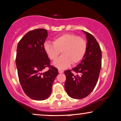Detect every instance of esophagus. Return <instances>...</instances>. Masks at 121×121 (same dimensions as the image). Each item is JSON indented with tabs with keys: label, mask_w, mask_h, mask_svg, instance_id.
Listing matches in <instances>:
<instances>
[{
	"label": "esophagus",
	"mask_w": 121,
	"mask_h": 121,
	"mask_svg": "<svg viewBox=\"0 0 121 121\" xmlns=\"http://www.w3.org/2000/svg\"><path fill=\"white\" fill-rule=\"evenodd\" d=\"M58 71H59V73H63V71L62 70H60V69L58 70Z\"/></svg>",
	"instance_id": "esophagus-1"
}]
</instances>
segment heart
Wrapping results in <instances>:
<instances>
[{"label": "heart", "mask_w": 121, "mask_h": 121, "mask_svg": "<svg viewBox=\"0 0 121 121\" xmlns=\"http://www.w3.org/2000/svg\"><path fill=\"white\" fill-rule=\"evenodd\" d=\"M44 50L52 60H55L62 51V55L54 63L59 69H65L82 60L87 50V44L84 39L77 35L65 33L56 37L54 43L45 41Z\"/></svg>", "instance_id": "obj_1"}]
</instances>
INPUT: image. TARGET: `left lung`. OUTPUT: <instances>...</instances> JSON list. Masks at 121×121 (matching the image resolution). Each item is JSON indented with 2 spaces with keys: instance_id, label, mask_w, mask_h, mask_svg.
<instances>
[{
  "instance_id": "1",
  "label": "left lung",
  "mask_w": 121,
  "mask_h": 121,
  "mask_svg": "<svg viewBox=\"0 0 121 121\" xmlns=\"http://www.w3.org/2000/svg\"><path fill=\"white\" fill-rule=\"evenodd\" d=\"M86 35L87 50L85 56L74 68L65 71V88L70 97L81 99L89 95L96 85L102 67V51L93 35L82 30ZM72 71L79 75H74Z\"/></svg>"
}]
</instances>
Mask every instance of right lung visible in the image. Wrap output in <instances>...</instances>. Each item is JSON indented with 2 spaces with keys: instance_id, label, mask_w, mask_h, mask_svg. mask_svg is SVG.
Returning a JSON list of instances; mask_svg holds the SVG:
<instances>
[{
  "instance_id": "add662e5",
  "label": "right lung",
  "mask_w": 121,
  "mask_h": 121,
  "mask_svg": "<svg viewBox=\"0 0 121 121\" xmlns=\"http://www.w3.org/2000/svg\"><path fill=\"white\" fill-rule=\"evenodd\" d=\"M48 36L44 29H36L26 33L18 42L15 58L19 82L26 95L36 100L50 96L58 70L50 65V60L44 50ZM45 67L49 70L42 73Z\"/></svg>"
}]
</instances>
